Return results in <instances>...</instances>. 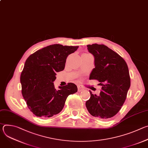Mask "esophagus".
<instances>
[{"label": "esophagus", "instance_id": "34e87169", "mask_svg": "<svg viewBox=\"0 0 148 148\" xmlns=\"http://www.w3.org/2000/svg\"><path fill=\"white\" fill-rule=\"evenodd\" d=\"M77 87H78V92L82 91H84V87H83L82 86H81V85H78Z\"/></svg>", "mask_w": 148, "mask_h": 148}]
</instances>
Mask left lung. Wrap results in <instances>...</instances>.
<instances>
[{
	"mask_svg": "<svg viewBox=\"0 0 148 148\" xmlns=\"http://www.w3.org/2000/svg\"><path fill=\"white\" fill-rule=\"evenodd\" d=\"M87 49L95 58L90 79L98 80L102 91L99 95L90 91L86 107L93 116L109 119L119 111L126 98L131 86L128 67L122 57L103 45H89Z\"/></svg>",
	"mask_w": 148,
	"mask_h": 148,
	"instance_id": "1",
	"label": "left lung"
}]
</instances>
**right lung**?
<instances>
[{
	"label": "right lung",
	"instance_id": "add662e5",
	"mask_svg": "<svg viewBox=\"0 0 148 148\" xmlns=\"http://www.w3.org/2000/svg\"><path fill=\"white\" fill-rule=\"evenodd\" d=\"M78 46L56 44L31 54L26 60L20 75L22 95L31 112L41 118H50L60 113L67 97L77 92L72 82L54 88L56 72L64 69L67 57Z\"/></svg>",
	"mask_w": 148,
	"mask_h": 148
}]
</instances>
